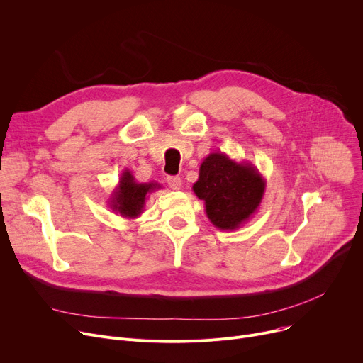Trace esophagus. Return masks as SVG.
Returning <instances> with one entry per match:
<instances>
[{
    "label": "esophagus",
    "instance_id": "obj_1",
    "mask_svg": "<svg viewBox=\"0 0 363 363\" xmlns=\"http://www.w3.org/2000/svg\"><path fill=\"white\" fill-rule=\"evenodd\" d=\"M167 185L174 191H179L182 188V179L179 177H167Z\"/></svg>",
    "mask_w": 363,
    "mask_h": 363
}]
</instances>
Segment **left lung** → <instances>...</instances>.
I'll return each instance as SVG.
<instances>
[{
    "instance_id": "1",
    "label": "left lung",
    "mask_w": 363,
    "mask_h": 363,
    "mask_svg": "<svg viewBox=\"0 0 363 363\" xmlns=\"http://www.w3.org/2000/svg\"><path fill=\"white\" fill-rule=\"evenodd\" d=\"M194 194L204 201L208 220L220 230H236L258 210L265 179L250 162H236L225 153H210L200 164Z\"/></svg>"
}]
</instances>
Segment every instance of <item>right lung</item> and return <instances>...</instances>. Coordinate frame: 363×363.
<instances>
[{
	"instance_id": "right-lung-1",
	"label": "right lung",
	"mask_w": 363,
	"mask_h": 363,
	"mask_svg": "<svg viewBox=\"0 0 363 363\" xmlns=\"http://www.w3.org/2000/svg\"><path fill=\"white\" fill-rule=\"evenodd\" d=\"M159 188L157 182H137L130 169H124L108 204L119 216L135 219L143 213L149 194Z\"/></svg>"
}]
</instances>
